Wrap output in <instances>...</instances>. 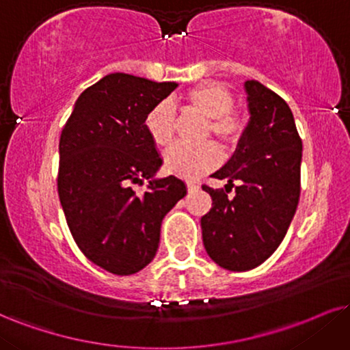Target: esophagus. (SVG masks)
I'll return each instance as SVG.
<instances>
[{
	"mask_svg": "<svg viewBox=\"0 0 350 350\" xmlns=\"http://www.w3.org/2000/svg\"><path fill=\"white\" fill-rule=\"evenodd\" d=\"M187 188L189 193H193V191H198V189H200V185L195 182H187Z\"/></svg>",
	"mask_w": 350,
	"mask_h": 350,
	"instance_id": "1",
	"label": "esophagus"
}]
</instances>
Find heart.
<instances>
[{"instance_id": "obj_1", "label": "heart", "mask_w": 350, "mask_h": 350, "mask_svg": "<svg viewBox=\"0 0 350 350\" xmlns=\"http://www.w3.org/2000/svg\"><path fill=\"white\" fill-rule=\"evenodd\" d=\"M183 105L188 111L208 120L206 136L213 135L224 146H232L240 139L243 131V120L232 110L234 96L224 84L202 83L187 90ZM146 131L159 148H167L175 137V110L170 103L161 102L149 110L144 118ZM221 161V155L214 144L200 148L176 144L163 154L167 172L182 178H198L213 170Z\"/></svg>"}]
</instances>
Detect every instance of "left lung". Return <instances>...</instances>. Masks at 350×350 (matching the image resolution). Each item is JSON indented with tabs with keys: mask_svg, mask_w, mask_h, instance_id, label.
<instances>
[{
	"mask_svg": "<svg viewBox=\"0 0 350 350\" xmlns=\"http://www.w3.org/2000/svg\"><path fill=\"white\" fill-rule=\"evenodd\" d=\"M250 120L234 155L213 176L224 189L202 187L213 208L201 217L202 243L214 262L248 271L273 254L287 234L300 198L301 139L284 98L258 81L245 83Z\"/></svg>",
	"mask_w": 350,
	"mask_h": 350,
	"instance_id": "8db88e82",
	"label": "left lung"
}]
</instances>
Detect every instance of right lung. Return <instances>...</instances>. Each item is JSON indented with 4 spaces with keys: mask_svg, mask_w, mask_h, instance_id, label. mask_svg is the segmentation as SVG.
<instances>
[{
    "mask_svg": "<svg viewBox=\"0 0 350 350\" xmlns=\"http://www.w3.org/2000/svg\"><path fill=\"white\" fill-rule=\"evenodd\" d=\"M176 83L111 72L77 97L59 137L58 195L72 239L109 273L135 274L154 260L168 211L187 195L178 176L157 178V146L146 131L150 109ZM148 180L137 196L133 183Z\"/></svg>",
    "mask_w": 350,
    "mask_h": 350,
    "instance_id": "1",
    "label": "right lung"
}]
</instances>
